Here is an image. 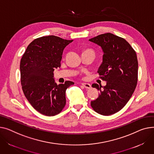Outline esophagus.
I'll use <instances>...</instances> for the list:
<instances>
[{"label":"esophagus","instance_id":"1","mask_svg":"<svg viewBox=\"0 0 154 154\" xmlns=\"http://www.w3.org/2000/svg\"><path fill=\"white\" fill-rule=\"evenodd\" d=\"M82 85L84 86V87H85L87 89H90L91 88V85L90 84H87V83H82Z\"/></svg>","mask_w":154,"mask_h":154}]
</instances>
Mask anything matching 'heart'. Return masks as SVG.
Returning <instances> with one entry per match:
<instances>
[{
	"instance_id": "heart-1",
	"label": "heart",
	"mask_w": 154,
	"mask_h": 154,
	"mask_svg": "<svg viewBox=\"0 0 154 154\" xmlns=\"http://www.w3.org/2000/svg\"><path fill=\"white\" fill-rule=\"evenodd\" d=\"M91 51V50H90V49H87V50H85V51Z\"/></svg>"
}]
</instances>
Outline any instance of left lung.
<instances>
[{"label": "left lung", "instance_id": "8db88e82", "mask_svg": "<svg viewBox=\"0 0 154 154\" xmlns=\"http://www.w3.org/2000/svg\"><path fill=\"white\" fill-rule=\"evenodd\" d=\"M89 41L103 50V62L98 73L106 82L104 87L92 84L100 94L90 104L98 114L109 116L123 108L134 93L137 83V55L126 40L110 33L98 35Z\"/></svg>", "mask_w": 154, "mask_h": 154}]
</instances>
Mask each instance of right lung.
I'll return each mask as SVG.
<instances>
[{
  "mask_svg": "<svg viewBox=\"0 0 154 154\" xmlns=\"http://www.w3.org/2000/svg\"><path fill=\"white\" fill-rule=\"evenodd\" d=\"M72 42L54 35L36 38L28 46L20 60L24 95L41 114L55 116L66 105V89L74 83L67 80L57 85L53 72L60 67L64 49Z\"/></svg>",
  "mask_w": 154,
  "mask_h": 154,
  "instance_id": "right-lung-1",
  "label": "right lung"
}]
</instances>
